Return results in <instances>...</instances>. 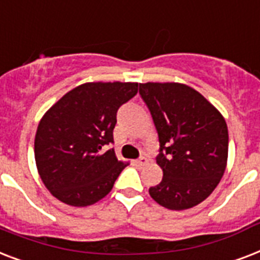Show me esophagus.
<instances>
[{"instance_id": "34e87169", "label": "esophagus", "mask_w": 260, "mask_h": 260, "mask_svg": "<svg viewBox=\"0 0 260 260\" xmlns=\"http://www.w3.org/2000/svg\"><path fill=\"white\" fill-rule=\"evenodd\" d=\"M147 163H148V160H147V158H144V156H140V158L135 160V165H136V166H146Z\"/></svg>"}]
</instances>
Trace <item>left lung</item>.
<instances>
[{"label":"left lung","mask_w":260,"mask_h":260,"mask_svg":"<svg viewBox=\"0 0 260 260\" xmlns=\"http://www.w3.org/2000/svg\"><path fill=\"white\" fill-rule=\"evenodd\" d=\"M159 138L162 182L150 196L171 210L193 208L212 194L228 159V128L221 113L182 83H140Z\"/></svg>","instance_id":"obj_1"}]
</instances>
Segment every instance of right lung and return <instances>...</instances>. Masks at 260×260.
<instances>
[{"label": "right lung", "instance_id": "right-lung-1", "mask_svg": "<svg viewBox=\"0 0 260 260\" xmlns=\"http://www.w3.org/2000/svg\"><path fill=\"white\" fill-rule=\"evenodd\" d=\"M139 83L89 82L47 110L35 136V160L43 183L59 201L89 206L113 187L128 165L116 158L113 129L118 108Z\"/></svg>", "mask_w": 260, "mask_h": 260}]
</instances>
